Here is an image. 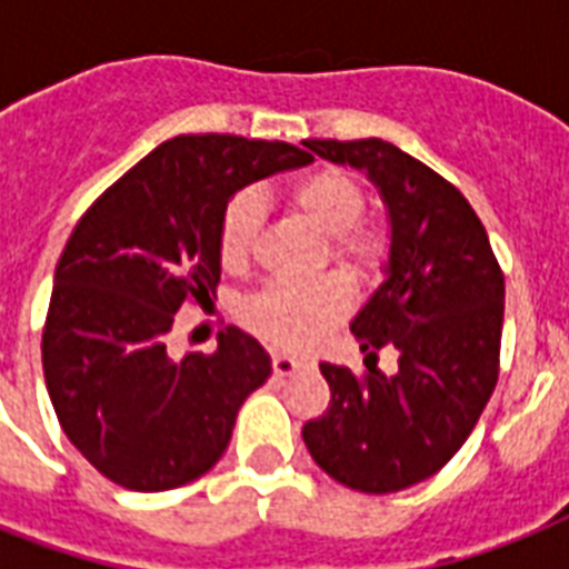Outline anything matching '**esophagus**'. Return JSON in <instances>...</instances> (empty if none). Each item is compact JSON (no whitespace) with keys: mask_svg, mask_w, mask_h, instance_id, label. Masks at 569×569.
<instances>
[{"mask_svg":"<svg viewBox=\"0 0 569 569\" xmlns=\"http://www.w3.org/2000/svg\"><path fill=\"white\" fill-rule=\"evenodd\" d=\"M271 366H274V375L277 378H289V375L301 372L303 360H298V357H289V355H274V360H271Z\"/></svg>","mask_w":569,"mask_h":569,"instance_id":"esophagus-1","label":"esophagus"}]
</instances>
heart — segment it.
<instances>
[{
	"mask_svg": "<svg viewBox=\"0 0 569 569\" xmlns=\"http://www.w3.org/2000/svg\"><path fill=\"white\" fill-rule=\"evenodd\" d=\"M289 200L330 236V257L348 274L372 280L389 257L383 223L363 218L366 197L360 182L339 168H319L289 189ZM262 203L253 191H239L223 206L218 227V257L227 271H241L253 257ZM351 307V292L342 277L319 280H277L253 295L244 307V321L253 333L280 348H307L319 342Z\"/></svg>",
	"mask_w": 569,
	"mask_h": 569,
	"instance_id": "heart-1",
	"label": "heart"
}]
</instances>
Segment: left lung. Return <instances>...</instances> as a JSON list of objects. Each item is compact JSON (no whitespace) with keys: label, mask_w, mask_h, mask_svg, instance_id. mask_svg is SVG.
Listing matches in <instances>:
<instances>
[{"label":"left lung","mask_w":569,"mask_h":569,"mask_svg":"<svg viewBox=\"0 0 569 569\" xmlns=\"http://www.w3.org/2000/svg\"><path fill=\"white\" fill-rule=\"evenodd\" d=\"M369 173L389 209L387 280L351 321L366 369L321 363L330 405L303 425L312 460L360 493H396L440 472L499 380L505 274L481 218L446 177L380 138L303 141ZM380 347L399 351L383 376Z\"/></svg>","instance_id":"8db88e82"}]
</instances>
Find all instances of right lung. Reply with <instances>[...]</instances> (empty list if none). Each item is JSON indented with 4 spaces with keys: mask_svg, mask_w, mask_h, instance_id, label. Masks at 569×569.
<instances>
[{
    "mask_svg": "<svg viewBox=\"0 0 569 569\" xmlns=\"http://www.w3.org/2000/svg\"><path fill=\"white\" fill-rule=\"evenodd\" d=\"M310 159L286 141L177 136L79 218L58 259L40 355L58 422L109 481L138 493L173 490L227 451L271 357L227 328L218 351L173 360L168 333L180 307L212 301L230 197Z\"/></svg>",
    "mask_w": 569,
    "mask_h": 569,
    "instance_id": "1",
    "label": "right lung"
}]
</instances>
